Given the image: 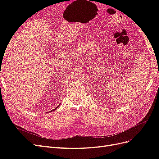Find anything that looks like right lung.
<instances>
[{"instance_id":"right-lung-1","label":"right lung","mask_w":159,"mask_h":159,"mask_svg":"<svg viewBox=\"0 0 159 159\" xmlns=\"http://www.w3.org/2000/svg\"><path fill=\"white\" fill-rule=\"evenodd\" d=\"M57 109V107H56V109H54V110H52V111H54V110H55V109Z\"/></svg>"}]
</instances>
